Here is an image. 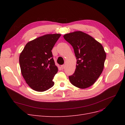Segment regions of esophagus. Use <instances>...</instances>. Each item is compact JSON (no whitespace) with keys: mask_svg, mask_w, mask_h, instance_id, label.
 <instances>
[{"mask_svg":"<svg viewBox=\"0 0 125 125\" xmlns=\"http://www.w3.org/2000/svg\"><path fill=\"white\" fill-rule=\"evenodd\" d=\"M65 68V65H62L61 66V68L62 69H64Z\"/></svg>","mask_w":125,"mask_h":125,"instance_id":"obj_1","label":"esophagus"}]
</instances>
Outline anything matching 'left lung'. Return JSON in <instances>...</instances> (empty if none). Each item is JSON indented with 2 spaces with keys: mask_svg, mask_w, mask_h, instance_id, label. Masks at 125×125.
Instances as JSON below:
<instances>
[{
  "mask_svg": "<svg viewBox=\"0 0 125 125\" xmlns=\"http://www.w3.org/2000/svg\"><path fill=\"white\" fill-rule=\"evenodd\" d=\"M73 47L77 59L74 73L69 76L72 84L80 89L92 85L103 71L106 55L101 44L81 31L63 35Z\"/></svg>",
  "mask_w": 125,
  "mask_h": 125,
  "instance_id": "1",
  "label": "left lung"
}]
</instances>
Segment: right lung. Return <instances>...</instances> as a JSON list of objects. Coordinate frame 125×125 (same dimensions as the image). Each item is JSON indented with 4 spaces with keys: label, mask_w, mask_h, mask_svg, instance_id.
I'll use <instances>...</instances> for the list:
<instances>
[{
    "label": "right lung",
    "mask_w": 125,
    "mask_h": 125,
    "mask_svg": "<svg viewBox=\"0 0 125 125\" xmlns=\"http://www.w3.org/2000/svg\"><path fill=\"white\" fill-rule=\"evenodd\" d=\"M61 35L46 34L29 42L19 57L22 76L33 90L44 92L54 85L58 71L52 50Z\"/></svg>",
    "instance_id": "1"
}]
</instances>
